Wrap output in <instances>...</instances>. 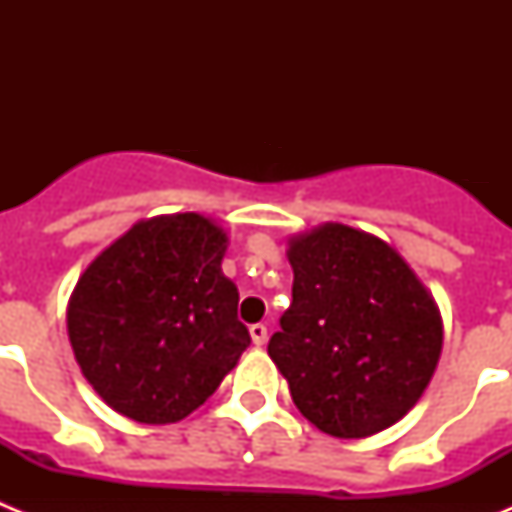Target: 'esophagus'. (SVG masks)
<instances>
[{"label": "esophagus", "mask_w": 512, "mask_h": 512, "mask_svg": "<svg viewBox=\"0 0 512 512\" xmlns=\"http://www.w3.org/2000/svg\"><path fill=\"white\" fill-rule=\"evenodd\" d=\"M248 333H251L253 346H264V343H266V325H261V323L251 325V328H248Z\"/></svg>", "instance_id": "1"}]
</instances>
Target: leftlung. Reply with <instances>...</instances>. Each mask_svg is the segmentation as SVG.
<instances>
[{"instance_id": "obj_1", "label": "left lung", "mask_w": 512, "mask_h": 512, "mask_svg": "<svg viewBox=\"0 0 512 512\" xmlns=\"http://www.w3.org/2000/svg\"><path fill=\"white\" fill-rule=\"evenodd\" d=\"M292 305L269 341L297 410L328 436L366 438L408 415L436 372L441 312L382 238L325 223L289 241Z\"/></svg>"}]
</instances>
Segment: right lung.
<instances>
[{"label": "right lung", "instance_id": "obj_1", "mask_svg": "<svg viewBox=\"0 0 512 512\" xmlns=\"http://www.w3.org/2000/svg\"><path fill=\"white\" fill-rule=\"evenodd\" d=\"M228 235L210 217L140 220L87 266L66 325L76 364L115 413L164 425L187 418L251 343L223 274Z\"/></svg>", "mask_w": 512, "mask_h": 512}]
</instances>
